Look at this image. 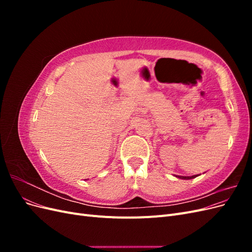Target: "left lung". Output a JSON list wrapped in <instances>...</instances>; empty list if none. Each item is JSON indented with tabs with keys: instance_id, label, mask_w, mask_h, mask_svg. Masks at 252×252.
<instances>
[{
	"instance_id": "1",
	"label": "left lung",
	"mask_w": 252,
	"mask_h": 252,
	"mask_svg": "<svg viewBox=\"0 0 252 252\" xmlns=\"http://www.w3.org/2000/svg\"><path fill=\"white\" fill-rule=\"evenodd\" d=\"M195 177H197V175H192V177H179L178 178H180V179H184V180H190V179H193V178H195Z\"/></svg>"
}]
</instances>
